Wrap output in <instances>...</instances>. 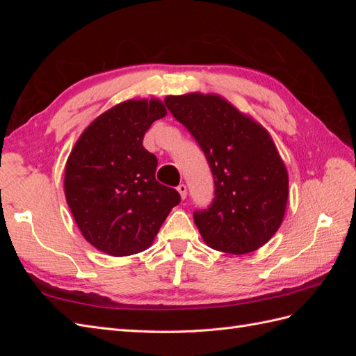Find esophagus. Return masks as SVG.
Segmentation results:
<instances>
[{"label":"esophagus","instance_id":"esophagus-1","mask_svg":"<svg viewBox=\"0 0 356 356\" xmlns=\"http://www.w3.org/2000/svg\"><path fill=\"white\" fill-rule=\"evenodd\" d=\"M177 190H178V193H179L181 199H186V197H187V186H186V184H179V186L177 187Z\"/></svg>","mask_w":356,"mask_h":356}]
</instances>
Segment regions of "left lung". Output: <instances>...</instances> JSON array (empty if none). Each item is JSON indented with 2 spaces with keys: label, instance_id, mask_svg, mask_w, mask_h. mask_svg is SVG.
<instances>
[{
  "label": "left lung",
  "instance_id": "obj_1",
  "mask_svg": "<svg viewBox=\"0 0 356 356\" xmlns=\"http://www.w3.org/2000/svg\"><path fill=\"white\" fill-rule=\"evenodd\" d=\"M195 136L213 177V200L193 218L212 250L242 255L272 239L288 200V172L273 139L254 118L218 95L166 96Z\"/></svg>",
  "mask_w": 356,
  "mask_h": 356
}]
</instances>
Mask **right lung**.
I'll list each match as a JSON object with an SVG mask.
<instances>
[{
    "mask_svg": "<svg viewBox=\"0 0 356 356\" xmlns=\"http://www.w3.org/2000/svg\"><path fill=\"white\" fill-rule=\"evenodd\" d=\"M165 104L131 99L117 104L86 127L67 160V203L84 239L113 257L145 251L170 209L175 188L156 181L157 159L143 145Z\"/></svg>",
    "mask_w": 356,
    "mask_h": 356,
    "instance_id": "right-lung-1",
    "label": "right lung"
}]
</instances>
